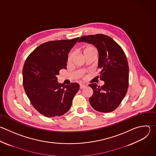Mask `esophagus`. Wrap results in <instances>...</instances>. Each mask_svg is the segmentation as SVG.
Masks as SVG:
<instances>
[{
    "mask_svg": "<svg viewBox=\"0 0 156 156\" xmlns=\"http://www.w3.org/2000/svg\"><path fill=\"white\" fill-rule=\"evenodd\" d=\"M85 87H86V85H84V84H81L80 85V88L81 89H84V88H85Z\"/></svg>",
    "mask_w": 156,
    "mask_h": 156,
    "instance_id": "obj_1",
    "label": "esophagus"
}]
</instances>
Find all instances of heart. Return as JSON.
Wrapping results in <instances>:
<instances>
[{"mask_svg":"<svg viewBox=\"0 0 156 156\" xmlns=\"http://www.w3.org/2000/svg\"><path fill=\"white\" fill-rule=\"evenodd\" d=\"M91 52H97V50H96L95 48H94V46H90V45L85 46L83 49V54L84 56L86 55V54L91 53ZM73 58V55L70 54L69 57V62H71Z\"/></svg>","mask_w":156,"mask_h":156,"instance_id":"b5f03b06","label":"heart"}]
</instances>
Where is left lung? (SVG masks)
I'll use <instances>...</instances> for the list:
<instances>
[{
    "instance_id": "obj_1",
    "label": "left lung",
    "mask_w": 156,
    "mask_h": 156,
    "mask_svg": "<svg viewBox=\"0 0 156 156\" xmlns=\"http://www.w3.org/2000/svg\"><path fill=\"white\" fill-rule=\"evenodd\" d=\"M78 42L92 44L97 48L100 79L105 83L101 86L96 83L89 85L93 90L89 98L90 104L97 112H112L119 105L129 86V66L124 52L111 37L103 34L83 36Z\"/></svg>"
}]
</instances>
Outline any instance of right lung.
I'll list each match as a JSON object with an SVG mask.
<instances>
[{"label": "right lung", "mask_w": 156, "mask_h": 156, "mask_svg": "<svg viewBox=\"0 0 156 156\" xmlns=\"http://www.w3.org/2000/svg\"><path fill=\"white\" fill-rule=\"evenodd\" d=\"M78 39L44 43L25 61L23 70L24 90L35 110L46 117L66 113L79 90L78 83L62 84L57 78L60 70L67 69L68 55Z\"/></svg>", "instance_id": "obj_1"}]
</instances>
